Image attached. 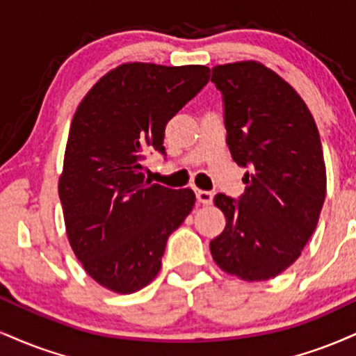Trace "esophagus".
Returning <instances> with one entry per match:
<instances>
[{
	"label": "esophagus",
	"instance_id": "34e87169",
	"mask_svg": "<svg viewBox=\"0 0 356 356\" xmlns=\"http://www.w3.org/2000/svg\"><path fill=\"white\" fill-rule=\"evenodd\" d=\"M195 197H197V202L202 205H211L213 200V195L207 191H195Z\"/></svg>",
	"mask_w": 356,
	"mask_h": 356
}]
</instances>
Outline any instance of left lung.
I'll use <instances>...</instances> for the list:
<instances>
[{"label": "left lung", "instance_id": "left-lung-1", "mask_svg": "<svg viewBox=\"0 0 356 356\" xmlns=\"http://www.w3.org/2000/svg\"><path fill=\"white\" fill-rule=\"evenodd\" d=\"M211 81L222 92L232 159L247 169L238 199H213L227 224L212 257L230 275L268 280L300 257L318 224L327 194L318 129L297 91L264 64L216 66Z\"/></svg>", "mask_w": 356, "mask_h": 356}]
</instances>
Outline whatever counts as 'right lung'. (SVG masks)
Listing matches in <instances>:
<instances>
[{
  "label": "right lung",
  "mask_w": 356,
  "mask_h": 356,
  "mask_svg": "<svg viewBox=\"0 0 356 356\" xmlns=\"http://www.w3.org/2000/svg\"><path fill=\"white\" fill-rule=\"evenodd\" d=\"M207 66L129 63L101 78L72 118L59 199L70 243L88 275L115 293L156 278L169 235L195 204L191 189L145 181L165 156V124L211 79Z\"/></svg>",
  "instance_id": "add662e5"
}]
</instances>
